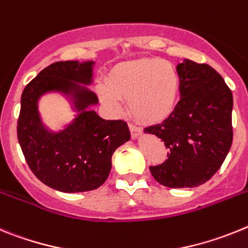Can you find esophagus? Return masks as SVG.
<instances>
[{"instance_id":"esophagus-1","label":"esophagus","mask_w":248,"mask_h":248,"mask_svg":"<svg viewBox=\"0 0 248 248\" xmlns=\"http://www.w3.org/2000/svg\"><path fill=\"white\" fill-rule=\"evenodd\" d=\"M128 127H130V131H131V135H132L133 139H139L140 136L142 135V130L140 128V127L135 126V124H128Z\"/></svg>"}]
</instances>
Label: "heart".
Masks as SVG:
<instances>
[{
	"label": "heart",
	"instance_id": "b5f03b06",
	"mask_svg": "<svg viewBox=\"0 0 248 248\" xmlns=\"http://www.w3.org/2000/svg\"><path fill=\"white\" fill-rule=\"evenodd\" d=\"M180 88V75L171 62L143 59L113 68L108 86H98V96L113 112H120L121 100H128V111L137 121L158 124L175 111Z\"/></svg>",
	"mask_w": 248,
	"mask_h": 248
}]
</instances>
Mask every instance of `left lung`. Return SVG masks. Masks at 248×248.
Instances as JSON below:
<instances>
[{"label":"left lung","instance_id":"8db88e82","mask_svg":"<svg viewBox=\"0 0 248 248\" xmlns=\"http://www.w3.org/2000/svg\"><path fill=\"white\" fill-rule=\"evenodd\" d=\"M176 68L181 88L175 111L145 128L170 150L169 158L150 171L166 187H197L218 171L231 148L233 97L225 79L208 64L185 59Z\"/></svg>","mask_w":248,"mask_h":248}]
</instances>
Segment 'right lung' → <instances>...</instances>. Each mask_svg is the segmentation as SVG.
Here are the masks:
<instances>
[{
  "instance_id": "obj_1",
  "label": "right lung",
  "mask_w": 248,
  "mask_h": 248,
  "mask_svg": "<svg viewBox=\"0 0 248 248\" xmlns=\"http://www.w3.org/2000/svg\"><path fill=\"white\" fill-rule=\"evenodd\" d=\"M94 61H61L49 64L26 86L21 96L17 137L27 165L46 186L66 193L86 192L105 184L112 155L130 141V128L121 120L106 121L91 109L98 98L93 83ZM47 93H60L76 111L62 130L42 121L38 102Z\"/></svg>"
}]
</instances>
